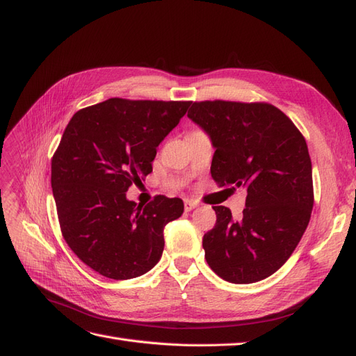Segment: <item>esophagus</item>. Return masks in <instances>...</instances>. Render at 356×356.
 <instances>
[{"instance_id":"esophagus-1","label":"esophagus","mask_w":356,"mask_h":356,"mask_svg":"<svg viewBox=\"0 0 356 356\" xmlns=\"http://www.w3.org/2000/svg\"><path fill=\"white\" fill-rule=\"evenodd\" d=\"M197 207V203L195 202V200H191V199H186L184 200V209L188 212V211H191V209H195Z\"/></svg>"}]
</instances>
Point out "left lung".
Masks as SVG:
<instances>
[{"instance_id":"obj_1","label":"left lung","mask_w":356,"mask_h":356,"mask_svg":"<svg viewBox=\"0 0 356 356\" xmlns=\"http://www.w3.org/2000/svg\"><path fill=\"white\" fill-rule=\"evenodd\" d=\"M215 147L211 165L218 187H243L242 218L225 207L203 236L204 258L232 284H252L273 275L291 257L314 208L312 161L305 136L267 102L200 101L187 114Z\"/></svg>"}]
</instances>
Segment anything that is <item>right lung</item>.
Listing matches in <instances>:
<instances>
[{
  "label": "right lung",
  "mask_w": 356,
  "mask_h": 356,
  "mask_svg": "<svg viewBox=\"0 0 356 356\" xmlns=\"http://www.w3.org/2000/svg\"><path fill=\"white\" fill-rule=\"evenodd\" d=\"M190 101L111 98L72 115L51 159V188L63 239L99 275L124 281L147 273L163 252V229L181 217L178 197L145 207L126 191L153 172L159 144Z\"/></svg>",
  "instance_id": "1"
}]
</instances>
